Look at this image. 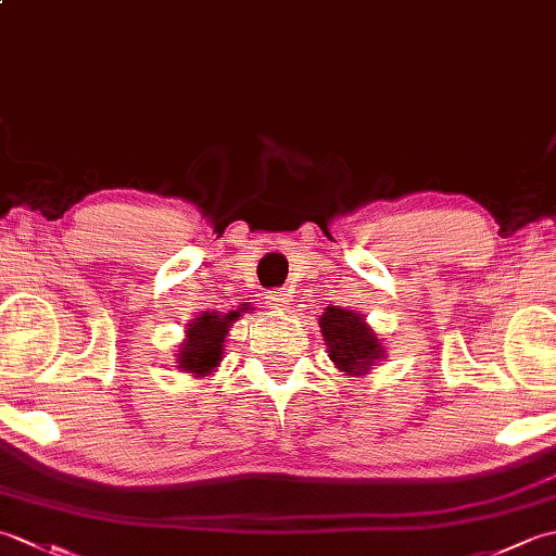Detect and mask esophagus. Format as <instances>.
I'll return each mask as SVG.
<instances>
[{"instance_id":"obj_1","label":"esophagus","mask_w":556,"mask_h":556,"mask_svg":"<svg viewBox=\"0 0 556 556\" xmlns=\"http://www.w3.org/2000/svg\"><path fill=\"white\" fill-rule=\"evenodd\" d=\"M267 305H269L271 311H287L289 305H291L289 293H285V291H271L269 296H267Z\"/></svg>"}]
</instances>
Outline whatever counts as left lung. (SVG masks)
<instances>
[{
    "instance_id": "left-lung-1",
    "label": "left lung",
    "mask_w": 556,
    "mask_h": 556,
    "mask_svg": "<svg viewBox=\"0 0 556 556\" xmlns=\"http://www.w3.org/2000/svg\"><path fill=\"white\" fill-rule=\"evenodd\" d=\"M320 332L327 341V353L341 372L351 377L365 375L380 358H384L382 341L375 337L365 317L356 311L329 305L320 317Z\"/></svg>"
}]
</instances>
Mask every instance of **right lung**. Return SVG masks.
Returning <instances> with one entry per match:
<instances>
[{"label":"right lung","instance_id":"right-lung-1","mask_svg":"<svg viewBox=\"0 0 556 556\" xmlns=\"http://www.w3.org/2000/svg\"><path fill=\"white\" fill-rule=\"evenodd\" d=\"M245 311V308H243ZM241 317V311L229 313H203L186 327L181 351L176 353L179 368L195 377H207L217 368L224 353V339L229 334L231 323Z\"/></svg>","mask_w":556,"mask_h":556}]
</instances>
